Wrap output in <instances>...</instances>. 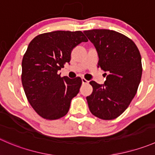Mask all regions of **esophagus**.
<instances>
[{"mask_svg": "<svg viewBox=\"0 0 155 155\" xmlns=\"http://www.w3.org/2000/svg\"><path fill=\"white\" fill-rule=\"evenodd\" d=\"M82 84H87L88 83V81L87 79H85V78H82Z\"/></svg>", "mask_w": 155, "mask_h": 155, "instance_id": "obj_1", "label": "esophagus"}]
</instances>
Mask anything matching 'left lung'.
<instances>
[{"label":"left lung","instance_id":"8db88e82","mask_svg":"<svg viewBox=\"0 0 155 155\" xmlns=\"http://www.w3.org/2000/svg\"><path fill=\"white\" fill-rule=\"evenodd\" d=\"M83 32L97 51V67L108 73L104 85L89 82L93 91L86 97L88 107L100 119L114 120L126 110L137 92L142 74L140 52L130 38L117 31L92 29Z\"/></svg>","mask_w":155,"mask_h":155}]
</instances>
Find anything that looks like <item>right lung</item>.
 I'll use <instances>...</instances> for the list:
<instances>
[{"label":"right lung","mask_w":155,"mask_h":155,"mask_svg":"<svg viewBox=\"0 0 155 155\" xmlns=\"http://www.w3.org/2000/svg\"><path fill=\"white\" fill-rule=\"evenodd\" d=\"M88 39L81 31H54L35 37L22 61V84L28 102L41 117L57 120L68 113L79 93L80 77H61L58 70L70 63L72 50Z\"/></svg>","instance_id":"add662e5"}]
</instances>
